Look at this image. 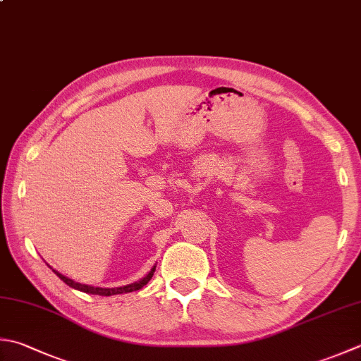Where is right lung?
Masks as SVG:
<instances>
[{
	"label": "right lung",
	"instance_id": "right-lung-1",
	"mask_svg": "<svg viewBox=\"0 0 361 361\" xmlns=\"http://www.w3.org/2000/svg\"><path fill=\"white\" fill-rule=\"evenodd\" d=\"M154 271H157V266L152 267V271L148 272L145 277L142 280L136 281V283H131V285H126V286H122V288H94V286H89V285H81V283H76V281L70 280L67 277H63L62 274L56 272L54 274L58 275V277L63 281V283L72 286L75 289H78V291H82V293H87V294H97V295H114V294H123V293H133V291H137V289L144 288L148 281H150V279L153 277Z\"/></svg>",
	"mask_w": 361,
	"mask_h": 361
}]
</instances>
